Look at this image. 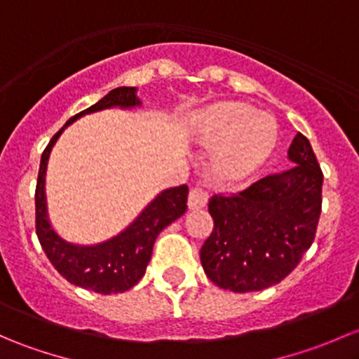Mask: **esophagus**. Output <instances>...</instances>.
<instances>
[{
	"mask_svg": "<svg viewBox=\"0 0 359 359\" xmlns=\"http://www.w3.org/2000/svg\"><path fill=\"white\" fill-rule=\"evenodd\" d=\"M206 201H208V193H206L203 187L196 186L189 191V196H187V205H189L191 210L203 208V206L206 205Z\"/></svg>",
	"mask_w": 359,
	"mask_h": 359,
	"instance_id": "34e87169",
	"label": "esophagus"
}]
</instances>
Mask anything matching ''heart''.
I'll return each mask as SVG.
<instances>
[{
  "instance_id": "b5f03b06",
  "label": "heart",
  "mask_w": 359,
  "mask_h": 359,
  "mask_svg": "<svg viewBox=\"0 0 359 359\" xmlns=\"http://www.w3.org/2000/svg\"><path fill=\"white\" fill-rule=\"evenodd\" d=\"M271 122L250 106L222 104L196 119L194 135L203 146L219 149L213 159L215 175L238 182L252 175L273 153L278 133Z\"/></svg>"
}]
</instances>
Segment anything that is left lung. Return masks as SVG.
Masks as SVG:
<instances>
[{"label":"left lung","instance_id":"8db88e82","mask_svg":"<svg viewBox=\"0 0 359 359\" xmlns=\"http://www.w3.org/2000/svg\"><path fill=\"white\" fill-rule=\"evenodd\" d=\"M292 168L271 173L233 196L210 198L213 231L201 247L206 276L236 293L257 292L288 276L316 234L321 173L309 140L297 133Z\"/></svg>","mask_w":359,"mask_h":359}]
</instances>
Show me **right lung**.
I'll return each instance as SVG.
<instances>
[{"instance_id":"obj_1","label":"right lung","mask_w":359,"mask_h":359,"mask_svg":"<svg viewBox=\"0 0 359 359\" xmlns=\"http://www.w3.org/2000/svg\"><path fill=\"white\" fill-rule=\"evenodd\" d=\"M142 106L137 97L135 86H119L111 90L106 97L88 109L72 116L71 119L52 137L41 154L38 182H36V234L45 250L46 257L69 283L97 293H123L135 287L146 274L151 260L153 245L158 234L166 226L184 215L187 210V186L170 187L161 191L128 227L109 240L95 245H76L59 236L48 219L45 193V177L52 147L69 125L85 114L104 109H133Z\"/></svg>"}]
</instances>
